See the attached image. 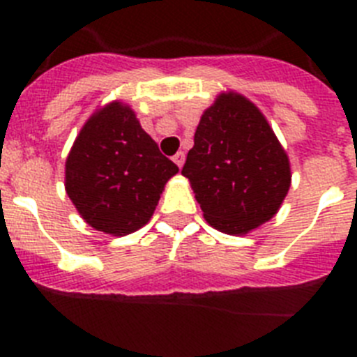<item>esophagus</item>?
Segmentation results:
<instances>
[{
	"label": "esophagus",
	"mask_w": 357,
	"mask_h": 357,
	"mask_svg": "<svg viewBox=\"0 0 357 357\" xmlns=\"http://www.w3.org/2000/svg\"><path fill=\"white\" fill-rule=\"evenodd\" d=\"M184 160H185L184 151H176L175 155H173V162H175L178 168H182V166H184Z\"/></svg>",
	"instance_id": "34e87169"
}]
</instances>
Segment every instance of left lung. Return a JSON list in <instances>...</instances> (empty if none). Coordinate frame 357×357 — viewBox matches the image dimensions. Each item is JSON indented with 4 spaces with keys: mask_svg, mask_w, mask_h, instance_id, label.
Listing matches in <instances>:
<instances>
[{
    "mask_svg": "<svg viewBox=\"0 0 357 357\" xmlns=\"http://www.w3.org/2000/svg\"><path fill=\"white\" fill-rule=\"evenodd\" d=\"M182 175L207 223L225 234H247L272 220L291 184L284 148L238 93H222L202 114Z\"/></svg>",
    "mask_w": 357,
    "mask_h": 357,
    "instance_id": "8db88e82",
    "label": "left lung"
}]
</instances>
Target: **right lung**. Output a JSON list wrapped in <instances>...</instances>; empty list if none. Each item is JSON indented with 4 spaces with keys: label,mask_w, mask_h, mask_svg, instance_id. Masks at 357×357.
Wrapping results in <instances>:
<instances>
[{
    "label": "right lung",
    "mask_w": 357,
    "mask_h": 357,
    "mask_svg": "<svg viewBox=\"0 0 357 357\" xmlns=\"http://www.w3.org/2000/svg\"><path fill=\"white\" fill-rule=\"evenodd\" d=\"M176 172L134 110L112 102L87 119L73 143L66 193L93 229L125 236L146 225Z\"/></svg>",
    "instance_id": "obj_1"
}]
</instances>
